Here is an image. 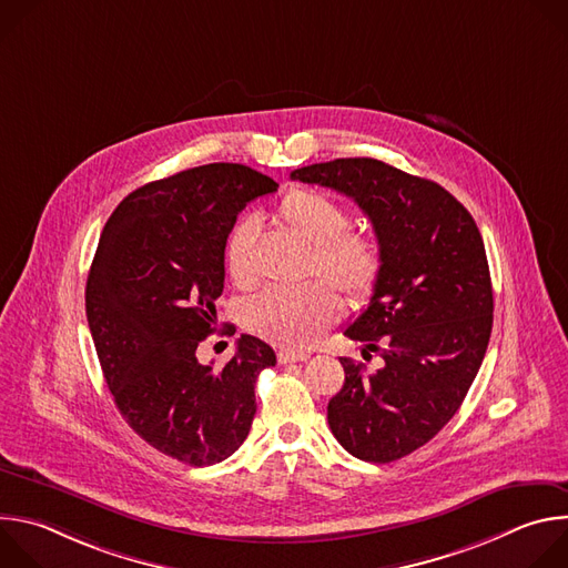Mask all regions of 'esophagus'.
<instances>
[{"label":"esophagus","instance_id":"esophagus-1","mask_svg":"<svg viewBox=\"0 0 568 568\" xmlns=\"http://www.w3.org/2000/svg\"><path fill=\"white\" fill-rule=\"evenodd\" d=\"M310 355L307 353H294V351H278V364H294V362H305Z\"/></svg>","mask_w":568,"mask_h":568}]
</instances>
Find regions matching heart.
Masks as SVG:
<instances>
[{
  "instance_id": "obj_1",
  "label": "heart",
  "mask_w": 568,
  "mask_h": 568,
  "mask_svg": "<svg viewBox=\"0 0 568 568\" xmlns=\"http://www.w3.org/2000/svg\"><path fill=\"white\" fill-rule=\"evenodd\" d=\"M278 215L305 245H312L310 272L326 276L353 301L375 292L384 270L382 247L368 231L348 229V213L339 202L312 189H292L283 195ZM252 231V220H240L224 245V267L240 287L256 281ZM328 281L263 292L250 305L252 328L285 348L312 346L342 312V298Z\"/></svg>"
}]
</instances>
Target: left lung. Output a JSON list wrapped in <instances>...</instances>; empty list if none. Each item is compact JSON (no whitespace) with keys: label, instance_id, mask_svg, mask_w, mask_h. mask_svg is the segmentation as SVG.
I'll return each instance as SVG.
<instances>
[{"label":"left lung","instance_id":"obj_1","mask_svg":"<svg viewBox=\"0 0 568 568\" xmlns=\"http://www.w3.org/2000/svg\"><path fill=\"white\" fill-rule=\"evenodd\" d=\"M344 193L368 215L384 270L368 307L344 331L382 366L342 357L346 382L328 425L359 460L390 463L429 443L458 412L488 351L493 281L469 211L443 186L371 156L292 171Z\"/></svg>","mask_w":568,"mask_h":568}]
</instances>
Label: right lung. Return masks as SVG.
<instances>
[{"mask_svg":"<svg viewBox=\"0 0 568 568\" xmlns=\"http://www.w3.org/2000/svg\"><path fill=\"white\" fill-rule=\"evenodd\" d=\"M278 184L240 164H206L132 191L103 226L85 310L125 423L193 467L229 458L252 429L254 386L274 351L252 337L217 371L195 351L215 333L224 245L247 202Z\"/></svg>","mask_w":568,"mask_h":568,"instance_id":"obj_1","label":"right lung"}]
</instances>
